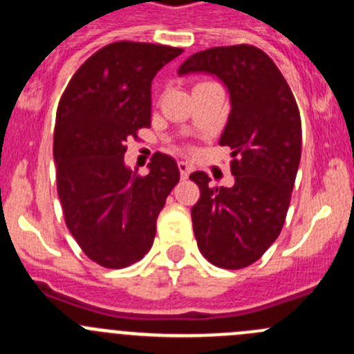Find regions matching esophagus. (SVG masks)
<instances>
[{
	"label": "esophagus",
	"instance_id": "34e87169",
	"mask_svg": "<svg viewBox=\"0 0 354 354\" xmlns=\"http://www.w3.org/2000/svg\"><path fill=\"white\" fill-rule=\"evenodd\" d=\"M179 170L180 175H183V179H186L187 175L191 174V165L187 161H179Z\"/></svg>",
	"mask_w": 354,
	"mask_h": 354
}]
</instances>
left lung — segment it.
<instances>
[{
    "label": "left lung",
    "mask_w": 354,
    "mask_h": 354,
    "mask_svg": "<svg viewBox=\"0 0 354 354\" xmlns=\"http://www.w3.org/2000/svg\"><path fill=\"white\" fill-rule=\"evenodd\" d=\"M210 73L230 93L228 122L219 144L232 149V187L210 186L205 171L191 209L200 252L216 267L239 270L263 256L283 230L302 154V122L286 79L252 45L196 52L179 75Z\"/></svg>",
    "instance_id": "1"
}]
</instances>
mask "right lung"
I'll list each match as a JSON object with an SVG mask.
<instances>
[{"label":"right lung","instance_id":"right-lung-1","mask_svg":"<svg viewBox=\"0 0 354 354\" xmlns=\"http://www.w3.org/2000/svg\"><path fill=\"white\" fill-rule=\"evenodd\" d=\"M183 54L168 45L115 41L71 77L54 128L57 194L68 230L87 258L124 268L152 248L156 219L179 183L171 156L156 152L147 175L126 167V140L151 126V84Z\"/></svg>","mask_w":354,"mask_h":354}]
</instances>
